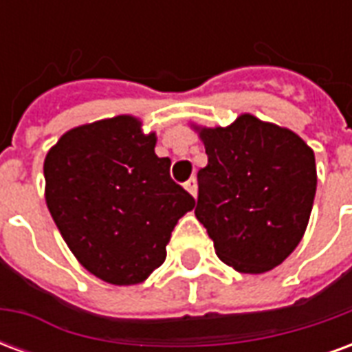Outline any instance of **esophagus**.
<instances>
[{
    "label": "esophagus",
    "instance_id": "obj_1",
    "mask_svg": "<svg viewBox=\"0 0 352 352\" xmlns=\"http://www.w3.org/2000/svg\"><path fill=\"white\" fill-rule=\"evenodd\" d=\"M184 188H186V190L190 192L192 196L196 198V194H198V181H196V177H190V179L184 183Z\"/></svg>",
    "mask_w": 352,
    "mask_h": 352
}]
</instances>
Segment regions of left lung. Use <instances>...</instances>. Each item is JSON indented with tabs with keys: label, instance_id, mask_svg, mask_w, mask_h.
<instances>
[{
	"label": "left lung",
	"instance_id": "obj_1",
	"mask_svg": "<svg viewBox=\"0 0 352 352\" xmlns=\"http://www.w3.org/2000/svg\"><path fill=\"white\" fill-rule=\"evenodd\" d=\"M207 166L198 171L196 217L217 256L241 273H264L294 251L317 190L315 154L294 131L241 115L199 131Z\"/></svg>",
	"mask_w": 352,
	"mask_h": 352
}]
</instances>
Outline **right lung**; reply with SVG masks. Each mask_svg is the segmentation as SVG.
<instances>
[{"instance_id": "1", "label": "right lung", "mask_w": 352, "mask_h": 352, "mask_svg": "<svg viewBox=\"0 0 352 352\" xmlns=\"http://www.w3.org/2000/svg\"><path fill=\"white\" fill-rule=\"evenodd\" d=\"M131 116L79 126L45 158L47 206L80 264L113 285H135L166 260L194 198L169 175Z\"/></svg>"}]
</instances>
